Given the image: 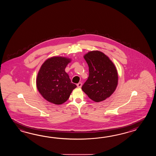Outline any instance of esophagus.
Masks as SVG:
<instances>
[{
  "label": "esophagus",
  "instance_id": "1",
  "mask_svg": "<svg viewBox=\"0 0 156 156\" xmlns=\"http://www.w3.org/2000/svg\"><path fill=\"white\" fill-rule=\"evenodd\" d=\"M77 87H78L79 88H80V87H81V86H82V83H78L77 84Z\"/></svg>",
  "mask_w": 156,
  "mask_h": 156
}]
</instances>
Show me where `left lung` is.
Wrapping results in <instances>:
<instances>
[{
    "mask_svg": "<svg viewBox=\"0 0 156 156\" xmlns=\"http://www.w3.org/2000/svg\"><path fill=\"white\" fill-rule=\"evenodd\" d=\"M83 58L89 66V75L82 90L90 99L100 102L111 96L116 89L118 75L109 58L99 51H92Z\"/></svg>",
    "mask_w": 156,
    "mask_h": 156,
    "instance_id": "left-lung-1",
    "label": "left lung"
}]
</instances>
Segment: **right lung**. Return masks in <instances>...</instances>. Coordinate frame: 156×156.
Here are the masks:
<instances>
[{
	"instance_id": "1",
	"label": "right lung",
	"mask_w": 156,
	"mask_h": 156,
	"mask_svg": "<svg viewBox=\"0 0 156 156\" xmlns=\"http://www.w3.org/2000/svg\"><path fill=\"white\" fill-rule=\"evenodd\" d=\"M71 61L65 57L53 56L46 60L41 67L37 76V88L48 102L56 105L63 104L76 87L65 70Z\"/></svg>"
}]
</instances>
